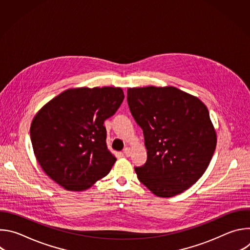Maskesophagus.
I'll return each mask as SVG.
<instances>
[{"mask_svg": "<svg viewBox=\"0 0 250 250\" xmlns=\"http://www.w3.org/2000/svg\"><path fill=\"white\" fill-rule=\"evenodd\" d=\"M124 153H125V156H129L130 154H131V150H130V148L129 147H125V149H124Z\"/></svg>", "mask_w": 250, "mask_h": 250, "instance_id": "34e87169", "label": "esophagus"}]
</instances>
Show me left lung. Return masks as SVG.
<instances>
[{"mask_svg":"<svg viewBox=\"0 0 250 250\" xmlns=\"http://www.w3.org/2000/svg\"><path fill=\"white\" fill-rule=\"evenodd\" d=\"M127 103L147 149L146 164L134 168L139 181L161 198L194 185L217 146L206 104L172 86L128 88Z\"/></svg>","mask_w":250,"mask_h":250,"instance_id":"1","label":"left lung"}]
</instances>
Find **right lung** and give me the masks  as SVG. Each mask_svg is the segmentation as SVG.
Here are the masks:
<instances>
[{"instance_id":"obj_1","label":"right lung","mask_w":250,"mask_h":250,"mask_svg":"<svg viewBox=\"0 0 250 250\" xmlns=\"http://www.w3.org/2000/svg\"><path fill=\"white\" fill-rule=\"evenodd\" d=\"M124 98L120 87L71 88L34 116L33 152L54 182L81 192L111 171L117 158L106 146L104 122L117 112Z\"/></svg>"}]
</instances>
